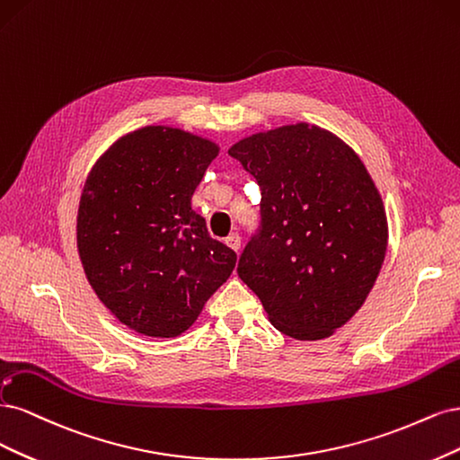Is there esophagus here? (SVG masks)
I'll use <instances>...</instances> for the list:
<instances>
[{"instance_id": "1", "label": "esophagus", "mask_w": 460, "mask_h": 460, "mask_svg": "<svg viewBox=\"0 0 460 460\" xmlns=\"http://www.w3.org/2000/svg\"><path fill=\"white\" fill-rule=\"evenodd\" d=\"M226 244L231 248V250H234L236 254H239V250H241V236L236 234V233H231L227 239H226Z\"/></svg>"}]
</instances>
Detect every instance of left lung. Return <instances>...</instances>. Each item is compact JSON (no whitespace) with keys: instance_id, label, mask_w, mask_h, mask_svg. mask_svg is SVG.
I'll return each mask as SVG.
<instances>
[{"instance_id":"obj_1","label":"left lung","mask_w":460,"mask_h":460,"mask_svg":"<svg viewBox=\"0 0 460 460\" xmlns=\"http://www.w3.org/2000/svg\"><path fill=\"white\" fill-rule=\"evenodd\" d=\"M229 155L261 190L260 229L236 273L277 331L331 336L363 305L386 256L375 181L349 145L305 122L254 133Z\"/></svg>"}]
</instances>
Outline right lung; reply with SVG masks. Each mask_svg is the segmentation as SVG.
Listing matches in <instances>:
<instances>
[{"label":"right lung","mask_w":460,"mask_h":460,"mask_svg":"<svg viewBox=\"0 0 460 460\" xmlns=\"http://www.w3.org/2000/svg\"><path fill=\"white\" fill-rule=\"evenodd\" d=\"M217 153L195 133L145 126L114 141L87 175L76 221L85 277L143 336L185 332L234 270V252L190 208Z\"/></svg>","instance_id":"1"}]
</instances>
